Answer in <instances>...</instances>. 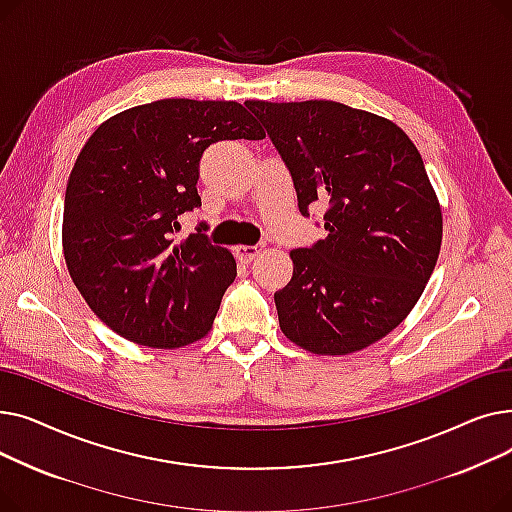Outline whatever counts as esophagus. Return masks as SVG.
<instances>
[{
  "instance_id": "34e87169",
  "label": "esophagus",
  "mask_w": 512,
  "mask_h": 512,
  "mask_svg": "<svg viewBox=\"0 0 512 512\" xmlns=\"http://www.w3.org/2000/svg\"><path fill=\"white\" fill-rule=\"evenodd\" d=\"M259 253H261V247H257V245H253V247H249V245H238V247H234L236 259L242 261V263H251Z\"/></svg>"
}]
</instances>
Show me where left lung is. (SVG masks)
Segmentation results:
<instances>
[{"mask_svg": "<svg viewBox=\"0 0 512 512\" xmlns=\"http://www.w3.org/2000/svg\"><path fill=\"white\" fill-rule=\"evenodd\" d=\"M286 164L299 211L326 201L328 236L290 251L274 294L288 340L348 355L392 332L419 301L442 245L423 159L394 122L336 101H245Z\"/></svg>", "mask_w": 512, "mask_h": 512, "instance_id": "obj_1", "label": "left lung"}]
</instances>
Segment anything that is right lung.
<instances>
[{
    "mask_svg": "<svg viewBox=\"0 0 512 512\" xmlns=\"http://www.w3.org/2000/svg\"><path fill=\"white\" fill-rule=\"evenodd\" d=\"M263 137L240 103L195 99L130 107L91 134L68 178L62 242L72 282L105 326L151 348L211 330L236 261L203 224L176 242L178 215L201 207L209 145Z\"/></svg>",
    "mask_w": 512,
    "mask_h": 512,
    "instance_id": "1",
    "label": "right lung"
}]
</instances>
